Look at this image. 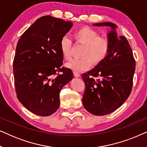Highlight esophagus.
<instances>
[{
  "label": "esophagus",
  "mask_w": 147,
  "mask_h": 147,
  "mask_svg": "<svg viewBox=\"0 0 147 147\" xmlns=\"http://www.w3.org/2000/svg\"><path fill=\"white\" fill-rule=\"evenodd\" d=\"M74 75L76 78H78L80 76V73H78V72H77V71H74Z\"/></svg>",
  "instance_id": "obj_1"
}]
</instances>
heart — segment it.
Wrapping results in <instances>:
<instances>
[{
	"label": "heart",
	"mask_w": 147,
	"mask_h": 147,
	"mask_svg": "<svg viewBox=\"0 0 147 147\" xmlns=\"http://www.w3.org/2000/svg\"><path fill=\"white\" fill-rule=\"evenodd\" d=\"M76 43L84 45L82 58L75 59L66 63V66L74 71H80L88 69L92 64L97 65L103 61L110 49V41L108 37L100 36L98 31L92 28L83 27L73 33ZM59 48L62 57L65 60H70L72 57V41L67 37L61 38Z\"/></svg>",
	"instance_id": "1"
}]
</instances>
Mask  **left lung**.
<instances>
[{"label": "left lung", "mask_w": 147, "mask_h": 147, "mask_svg": "<svg viewBox=\"0 0 147 147\" xmlns=\"http://www.w3.org/2000/svg\"><path fill=\"white\" fill-rule=\"evenodd\" d=\"M110 27L108 34L110 49L105 59L86 74H82L85 83L82 103L90 113L104 116L115 111L130 96L136 62L130 45L124 36L118 37L115 24H94Z\"/></svg>", "instance_id": "1"}]
</instances>
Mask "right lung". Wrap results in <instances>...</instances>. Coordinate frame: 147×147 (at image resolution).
Instances as JSON below:
<instances>
[{"label": "right lung", "instance_id": "1", "mask_svg": "<svg viewBox=\"0 0 147 147\" xmlns=\"http://www.w3.org/2000/svg\"><path fill=\"white\" fill-rule=\"evenodd\" d=\"M72 23L49 15L38 19L18 41L13 60L15 91L19 102L41 116L51 115L59 107L61 88L73 72L62 67L61 38Z\"/></svg>", "mask_w": 147, "mask_h": 147}]
</instances>
